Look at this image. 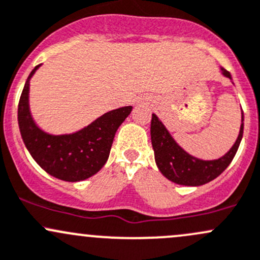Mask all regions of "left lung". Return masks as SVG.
<instances>
[{
  "label": "left lung",
  "mask_w": 260,
  "mask_h": 260,
  "mask_svg": "<svg viewBox=\"0 0 260 260\" xmlns=\"http://www.w3.org/2000/svg\"><path fill=\"white\" fill-rule=\"evenodd\" d=\"M222 73L231 78V73L222 68ZM244 128V114L242 113V125L239 136L228 153L214 160H203L188 154L176 143L163 123L155 114H152L151 139L154 151L155 163L160 173L172 182L182 185H202L217 178L231 165L239 148Z\"/></svg>",
  "instance_id": "obj_1"
}]
</instances>
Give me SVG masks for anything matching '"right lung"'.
Wrapping results in <instances>:
<instances>
[{
  "instance_id": "1",
  "label": "right lung",
  "mask_w": 260,
  "mask_h": 260,
  "mask_svg": "<svg viewBox=\"0 0 260 260\" xmlns=\"http://www.w3.org/2000/svg\"><path fill=\"white\" fill-rule=\"evenodd\" d=\"M18 102V127L24 146L37 165L47 173L66 182H80L97 173L107 162L114 135L129 116L132 106L107 112L83 129L72 135L52 136L37 127L29 113V78Z\"/></svg>"
}]
</instances>
